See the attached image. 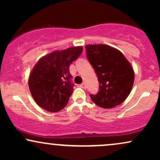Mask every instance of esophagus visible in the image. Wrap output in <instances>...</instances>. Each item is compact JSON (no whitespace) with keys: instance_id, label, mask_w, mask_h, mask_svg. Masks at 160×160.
Returning <instances> with one entry per match:
<instances>
[{"instance_id":"34e87169","label":"esophagus","mask_w":160,"mask_h":160,"mask_svg":"<svg viewBox=\"0 0 160 160\" xmlns=\"http://www.w3.org/2000/svg\"><path fill=\"white\" fill-rule=\"evenodd\" d=\"M81 87H82V88H83V89H85V88L86 87V83H85V82H82V83L81 84Z\"/></svg>"}]
</instances>
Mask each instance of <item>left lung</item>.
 <instances>
[{"label":"left lung","instance_id":"8db88e82","mask_svg":"<svg viewBox=\"0 0 160 160\" xmlns=\"http://www.w3.org/2000/svg\"><path fill=\"white\" fill-rule=\"evenodd\" d=\"M89 60L99 82V91L90 94L95 104L113 108L122 104L132 89L135 74L132 65L120 51L105 44L86 45Z\"/></svg>","mask_w":160,"mask_h":160}]
</instances>
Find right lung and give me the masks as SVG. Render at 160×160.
<instances>
[{"label": "right lung", "mask_w": 160, "mask_h": 160, "mask_svg": "<svg viewBox=\"0 0 160 160\" xmlns=\"http://www.w3.org/2000/svg\"><path fill=\"white\" fill-rule=\"evenodd\" d=\"M82 47L54 51L37 62L28 79L33 98L40 108L49 112L63 109L72 94L69 67L82 53Z\"/></svg>", "instance_id": "add662e5"}]
</instances>
